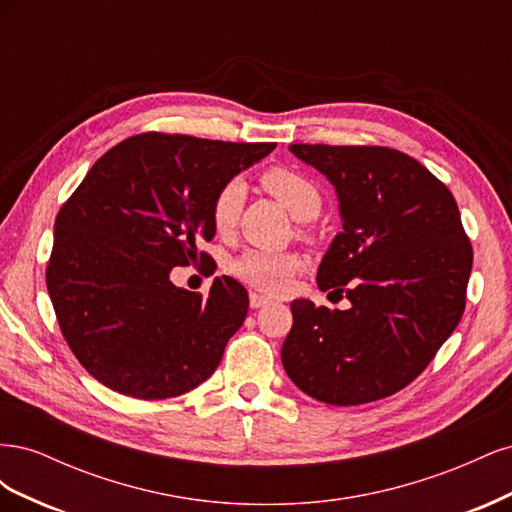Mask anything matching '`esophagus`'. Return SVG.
<instances>
[{
  "mask_svg": "<svg viewBox=\"0 0 512 512\" xmlns=\"http://www.w3.org/2000/svg\"><path fill=\"white\" fill-rule=\"evenodd\" d=\"M269 303H271L269 297H262V294H256V292L250 294V305H252V309H260V307H265V305H269Z\"/></svg>",
  "mask_w": 512,
  "mask_h": 512,
  "instance_id": "esophagus-1",
  "label": "esophagus"
}]
</instances>
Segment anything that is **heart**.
I'll return each mask as SVG.
<instances>
[{"mask_svg":"<svg viewBox=\"0 0 512 512\" xmlns=\"http://www.w3.org/2000/svg\"><path fill=\"white\" fill-rule=\"evenodd\" d=\"M262 185H265V190L277 200V203L288 209L292 218H316L320 211V190L316 188L314 181H309L303 173H299V170H292L286 166L269 168L267 173L262 175ZM243 198L245 185L241 179L235 177L222 183V188L215 192L211 203V222L215 230L226 232L235 226ZM299 269L301 258L290 252H247L232 262V273H235L239 280L269 292L282 290Z\"/></svg>","mask_w":512,"mask_h":512,"instance_id":"1","label":"heart"}]
</instances>
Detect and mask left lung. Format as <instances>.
<instances>
[{"label":"left lung","mask_w":512,"mask_h":512,"mask_svg":"<svg viewBox=\"0 0 512 512\" xmlns=\"http://www.w3.org/2000/svg\"><path fill=\"white\" fill-rule=\"evenodd\" d=\"M329 179L342 232L316 282L348 309L290 303L282 365L303 393L359 406L408 386L461 320L472 245L446 185L389 147L290 145Z\"/></svg>","instance_id":"left-lung-1"}]
</instances>
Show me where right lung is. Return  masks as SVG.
I'll return each instance as SVG.
<instances>
[{
  "instance_id": "add662e5",
  "label": "right lung",
  "mask_w": 512,
  "mask_h": 512,
  "mask_svg": "<svg viewBox=\"0 0 512 512\" xmlns=\"http://www.w3.org/2000/svg\"><path fill=\"white\" fill-rule=\"evenodd\" d=\"M275 143L145 132L89 168L59 209L46 288L79 363L108 389L168 399L205 382L247 316V290L215 277L209 297L177 288L173 267L209 256L213 196Z\"/></svg>"
}]
</instances>
